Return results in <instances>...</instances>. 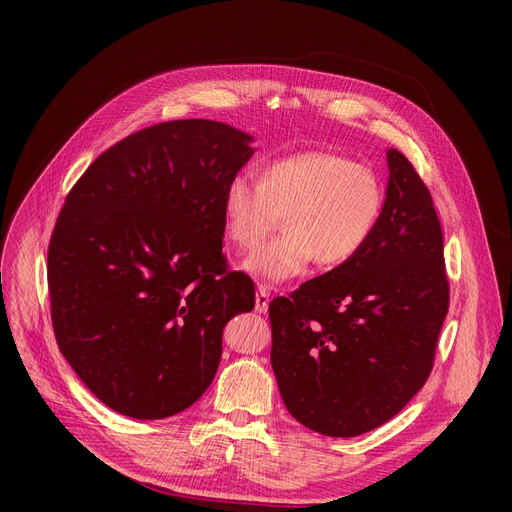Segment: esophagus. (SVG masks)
<instances>
[{"instance_id": "obj_1", "label": "esophagus", "mask_w": 512, "mask_h": 512, "mask_svg": "<svg viewBox=\"0 0 512 512\" xmlns=\"http://www.w3.org/2000/svg\"><path fill=\"white\" fill-rule=\"evenodd\" d=\"M267 307H270V292H267L265 286H259L255 294V311L265 313Z\"/></svg>"}]
</instances>
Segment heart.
I'll list each match as a JSON object with an SVG mask.
<instances>
[{"label":"heart","instance_id":"b5f03b06","mask_svg":"<svg viewBox=\"0 0 512 512\" xmlns=\"http://www.w3.org/2000/svg\"><path fill=\"white\" fill-rule=\"evenodd\" d=\"M384 191L375 174L330 151H301L270 161L259 182L228 180L222 215L228 238L253 251L282 215L284 234L255 251L242 270L265 284L301 276L313 259L334 267L351 261L380 222Z\"/></svg>","mask_w":512,"mask_h":512}]
</instances>
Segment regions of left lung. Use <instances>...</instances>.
I'll return each instance as SVG.
<instances>
[{
	"label": "left lung",
	"instance_id": "8db88e82",
	"mask_svg": "<svg viewBox=\"0 0 512 512\" xmlns=\"http://www.w3.org/2000/svg\"><path fill=\"white\" fill-rule=\"evenodd\" d=\"M365 249L270 305L272 367L288 413L332 438L390 421L421 390L448 313L442 228L396 149Z\"/></svg>",
	"mask_w": 512,
	"mask_h": 512
}]
</instances>
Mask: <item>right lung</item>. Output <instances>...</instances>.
Listing matches in <instances>:
<instances>
[{"instance_id":"add662e5","label":"right lung","mask_w":512,"mask_h":512,"mask_svg":"<svg viewBox=\"0 0 512 512\" xmlns=\"http://www.w3.org/2000/svg\"><path fill=\"white\" fill-rule=\"evenodd\" d=\"M253 141L215 120L161 122L101 153L66 197L47 253L53 332L120 415L195 405L226 324L255 307L251 278L222 255L224 188Z\"/></svg>"}]
</instances>
